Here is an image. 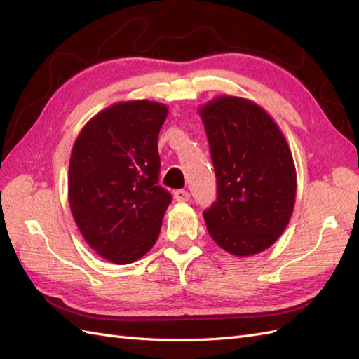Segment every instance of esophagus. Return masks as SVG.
<instances>
[{"label":"esophagus","mask_w":359,"mask_h":359,"mask_svg":"<svg viewBox=\"0 0 359 359\" xmlns=\"http://www.w3.org/2000/svg\"><path fill=\"white\" fill-rule=\"evenodd\" d=\"M189 197H191L189 192L185 191V189H179V191L174 192V198H176L177 201H180V203H185V201L189 200Z\"/></svg>","instance_id":"34e87169"}]
</instances>
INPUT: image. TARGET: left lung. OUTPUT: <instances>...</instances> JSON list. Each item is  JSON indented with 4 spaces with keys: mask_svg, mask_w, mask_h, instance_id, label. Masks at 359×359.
<instances>
[{
    "mask_svg": "<svg viewBox=\"0 0 359 359\" xmlns=\"http://www.w3.org/2000/svg\"><path fill=\"white\" fill-rule=\"evenodd\" d=\"M218 197L203 212L210 238L235 256L267 250L288 226L297 176L279 126L255 101L222 95L198 109Z\"/></svg>",
    "mask_w": 359,
    "mask_h": 359,
    "instance_id": "obj_1",
    "label": "left lung"
}]
</instances>
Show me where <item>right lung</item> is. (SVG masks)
<instances>
[{"label":"right lung","instance_id":"obj_1","mask_svg":"<svg viewBox=\"0 0 359 359\" xmlns=\"http://www.w3.org/2000/svg\"><path fill=\"white\" fill-rule=\"evenodd\" d=\"M167 115L158 101L115 103L89 119L72 147L71 212L90 249L109 262H135L159 236L171 203L158 183V136Z\"/></svg>","mask_w":359,"mask_h":359}]
</instances>
